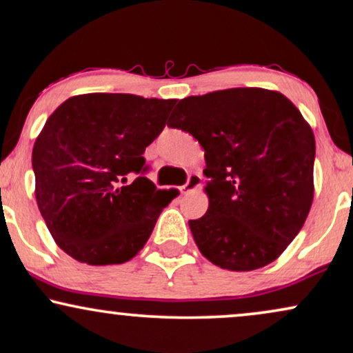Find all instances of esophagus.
I'll use <instances>...</instances> for the list:
<instances>
[{"label": "esophagus", "instance_id": "esophagus-1", "mask_svg": "<svg viewBox=\"0 0 353 353\" xmlns=\"http://www.w3.org/2000/svg\"><path fill=\"white\" fill-rule=\"evenodd\" d=\"M201 185H202V176L197 172H192V174H189L188 182H185L181 189L184 194H189V192H192V190L201 188Z\"/></svg>", "mask_w": 353, "mask_h": 353}]
</instances>
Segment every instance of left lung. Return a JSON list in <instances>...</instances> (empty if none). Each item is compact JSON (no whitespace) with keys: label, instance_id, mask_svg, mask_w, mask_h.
Returning a JSON list of instances; mask_svg holds the SVG:
<instances>
[{"label":"left lung","instance_id":"8db88e82","mask_svg":"<svg viewBox=\"0 0 353 353\" xmlns=\"http://www.w3.org/2000/svg\"><path fill=\"white\" fill-rule=\"evenodd\" d=\"M169 126L205 151L209 209L189 220L201 253L230 271L274 261L314 197L316 141L299 110L279 92L228 88L181 100Z\"/></svg>","mask_w":353,"mask_h":353}]
</instances>
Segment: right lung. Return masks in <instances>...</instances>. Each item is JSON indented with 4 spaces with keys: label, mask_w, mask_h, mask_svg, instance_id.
<instances>
[{
    "label": "right lung",
    "mask_w": 353,
    "mask_h": 353,
    "mask_svg": "<svg viewBox=\"0 0 353 353\" xmlns=\"http://www.w3.org/2000/svg\"><path fill=\"white\" fill-rule=\"evenodd\" d=\"M176 101L85 93L48 118L32 150L36 201L55 243L74 260L121 265L150 239L174 194L144 177L143 152Z\"/></svg>",
    "instance_id": "add662e5"
}]
</instances>
